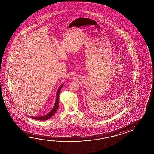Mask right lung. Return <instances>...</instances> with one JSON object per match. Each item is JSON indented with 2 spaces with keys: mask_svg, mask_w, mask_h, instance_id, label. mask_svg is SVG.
<instances>
[{
  "mask_svg": "<svg viewBox=\"0 0 154 154\" xmlns=\"http://www.w3.org/2000/svg\"><path fill=\"white\" fill-rule=\"evenodd\" d=\"M63 84H62L58 88L57 94H56V99L55 103V105L54 106L52 110L49 113L46 114L45 116H36V117H33V116H30L31 118L37 120H47L49 118H51V116H53L54 114L56 112L58 108V101H59V94H60V92L61 91V88L63 86Z\"/></svg>",
  "mask_w": 154,
  "mask_h": 154,
  "instance_id": "obj_1",
  "label": "right lung"
}]
</instances>
